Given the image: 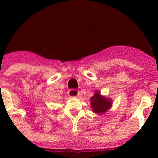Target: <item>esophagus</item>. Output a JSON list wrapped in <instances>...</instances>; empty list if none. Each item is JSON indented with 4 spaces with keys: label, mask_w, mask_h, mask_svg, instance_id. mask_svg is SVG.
Here are the masks:
<instances>
[{
    "label": "esophagus",
    "mask_w": 158,
    "mask_h": 158,
    "mask_svg": "<svg viewBox=\"0 0 158 158\" xmlns=\"http://www.w3.org/2000/svg\"><path fill=\"white\" fill-rule=\"evenodd\" d=\"M68 95L69 97L75 98V97H77L79 95V91L76 90V89H70L68 92Z\"/></svg>",
    "instance_id": "esophagus-1"
}]
</instances>
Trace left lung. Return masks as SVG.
I'll list each match as a JSON object with an SVG mask.
<instances>
[{"instance_id": "1", "label": "left lung", "mask_w": 158, "mask_h": 158, "mask_svg": "<svg viewBox=\"0 0 158 158\" xmlns=\"http://www.w3.org/2000/svg\"><path fill=\"white\" fill-rule=\"evenodd\" d=\"M91 108L92 111L98 114L106 112L111 107L112 102L111 99L101 95L99 91H95L93 96L91 98Z\"/></svg>"}]
</instances>
